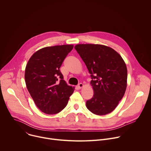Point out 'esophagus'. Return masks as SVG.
<instances>
[{"label": "esophagus", "instance_id": "obj_1", "mask_svg": "<svg viewBox=\"0 0 151 151\" xmlns=\"http://www.w3.org/2000/svg\"><path fill=\"white\" fill-rule=\"evenodd\" d=\"M83 85L82 83H79L78 85V88L79 89H81V88L83 87Z\"/></svg>", "mask_w": 151, "mask_h": 151}]
</instances>
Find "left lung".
Here are the masks:
<instances>
[{
  "label": "left lung",
  "instance_id": "obj_1",
  "mask_svg": "<svg viewBox=\"0 0 151 151\" xmlns=\"http://www.w3.org/2000/svg\"><path fill=\"white\" fill-rule=\"evenodd\" d=\"M91 74L94 95L86 106L93 114L112 112L123 97L127 88V69L121 56L114 50L98 44L75 47Z\"/></svg>",
  "mask_w": 151,
  "mask_h": 151
}]
</instances>
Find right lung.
<instances>
[{
	"mask_svg": "<svg viewBox=\"0 0 151 151\" xmlns=\"http://www.w3.org/2000/svg\"><path fill=\"white\" fill-rule=\"evenodd\" d=\"M73 45L43 48L29 59L25 70L27 88L38 108L45 114L61 112L68 103L74 87L63 80L60 68Z\"/></svg>",
	"mask_w": 151,
	"mask_h": 151,
	"instance_id": "obj_1",
	"label": "right lung"
}]
</instances>
